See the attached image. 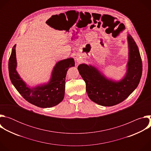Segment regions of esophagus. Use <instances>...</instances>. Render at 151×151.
Instances as JSON below:
<instances>
[{
  "label": "esophagus",
  "instance_id": "34e87169",
  "mask_svg": "<svg viewBox=\"0 0 151 151\" xmlns=\"http://www.w3.org/2000/svg\"><path fill=\"white\" fill-rule=\"evenodd\" d=\"M75 60H76V63H78V64H79V63H80V58H79V57H78V56H76V57H75Z\"/></svg>",
  "mask_w": 151,
  "mask_h": 151
}]
</instances>
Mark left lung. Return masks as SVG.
<instances>
[{"instance_id": "1", "label": "left lung", "mask_w": 151, "mask_h": 151, "mask_svg": "<svg viewBox=\"0 0 151 151\" xmlns=\"http://www.w3.org/2000/svg\"><path fill=\"white\" fill-rule=\"evenodd\" d=\"M128 60L124 78L116 81L107 78L91 64H81L78 71L86 83V91L94 103L112 106L126 99L137 87L142 74V62L139 48L132 36L128 34Z\"/></svg>"}]
</instances>
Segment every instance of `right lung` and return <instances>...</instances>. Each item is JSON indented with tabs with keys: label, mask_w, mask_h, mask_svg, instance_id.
I'll return each mask as SVG.
<instances>
[{
	"label": "right lung",
	"mask_w": 151,
	"mask_h": 151,
	"mask_svg": "<svg viewBox=\"0 0 151 151\" xmlns=\"http://www.w3.org/2000/svg\"><path fill=\"white\" fill-rule=\"evenodd\" d=\"M15 47L16 45L14 46L9 59L8 69L11 81L18 93L28 102L42 108L51 107L59 104L64 99L67 72L75 66L74 59L69 58L58 61L47 83L30 87L21 79L16 70Z\"/></svg>",
	"instance_id": "obj_1"
}]
</instances>
